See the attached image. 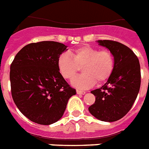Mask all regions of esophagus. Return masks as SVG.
I'll list each match as a JSON object with an SVG mask.
<instances>
[{"instance_id":"esophagus-1","label":"esophagus","mask_w":149,"mask_h":149,"mask_svg":"<svg viewBox=\"0 0 149 149\" xmlns=\"http://www.w3.org/2000/svg\"><path fill=\"white\" fill-rule=\"evenodd\" d=\"M77 94H79V95H84V94L86 93L85 91H83V90H79V89H77Z\"/></svg>"}]
</instances>
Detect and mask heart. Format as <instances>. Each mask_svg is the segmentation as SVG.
I'll use <instances>...</instances> for the list:
<instances>
[{
	"instance_id": "obj_1",
	"label": "heart",
	"mask_w": 149,
	"mask_h": 149,
	"mask_svg": "<svg viewBox=\"0 0 149 149\" xmlns=\"http://www.w3.org/2000/svg\"><path fill=\"white\" fill-rule=\"evenodd\" d=\"M63 53L57 58V68L62 77L71 79L80 67L83 73L75 77L72 84L79 89H87L106 83L112 76L115 68V59L108 49L100 50L90 46H82L71 52Z\"/></svg>"
}]
</instances>
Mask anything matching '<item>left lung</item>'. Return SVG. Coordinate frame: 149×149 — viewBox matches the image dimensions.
<instances>
[{
	"label": "left lung",
	"instance_id": "1",
	"mask_svg": "<svg viewBox=\"0 0 149 149\" xmlns=\"http://www.w3.org/2000/svg\"><path fill=\"white\" fill-rule=\"evenodd\" d=\"M114 56L115 68L112 76L102 87L91 91L95 103L89 107L93 116L104 122H115L131 109L141 85L140 64L130 48L117 41L99 40Z\"/></svg>",
	"mask_w": 149,
	"mask_h": 149
}]
</instances>
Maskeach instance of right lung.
<instances>
[{
    "label": "right lung",
    "mask_w": 149,
    "mask_h": 149,
    "mask_svg": "<svg viewBox=\"0 0 149 149\" xmlns=\"http://www.w3.org/2000/svg\"><path fill=\"white\" fill-rule=\"evenodd\" d=\"M66 46L41 41L24 47L15 56L10 71L12 98L22 114L33 123L50 125L64 113L76 94L57 68V58Z\"/></svg>",
    "instance_id": "1"
}]
</instances>
